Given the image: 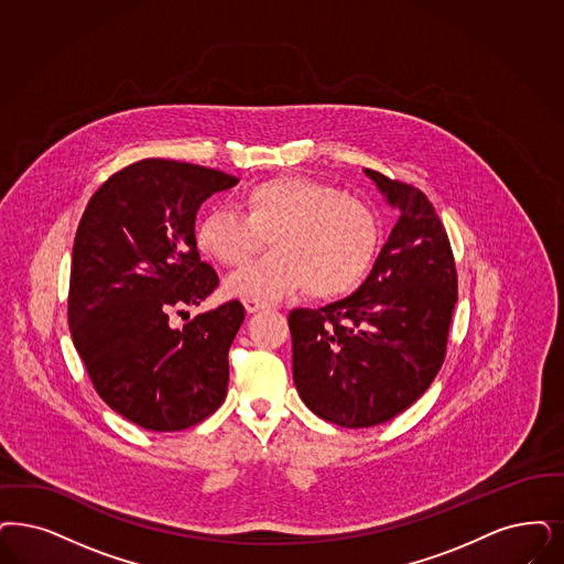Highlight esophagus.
Returning a JSON list of instances; mask_svg holds the SVG:
<instances>
[{
  "label": "esophagus",
  "instance_id": "esophagus-1",
  "mask_svg": "<svg viewBox=\"0 0 564 564\" xmlns=\"http://www.w3.org/2000/svg\"><path fill=\"white\" fill-rule=\"evenodd\" d=\"M242 305H245L247 313L261 312V310H265V307H268V303L257 301V299H245V301H242Z\"/></svg>",
  "mask_w": 564,
  "mask_h": 564
}]
</instances>
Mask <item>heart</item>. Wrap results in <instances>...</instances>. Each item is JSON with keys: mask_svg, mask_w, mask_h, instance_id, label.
<instances>
[{"mask_svg": "<svg viewBox=\"0 0 564 564\" xmlns=\"http://www.w3.org/2000/svg\"><path fill=\"white\" fill-rule=\"evenodd\" d=\"M242 213L207 210L194 230L196 249L224 265H242L270 236L272 252L226 280V292L272 303L303 291L334 301L357 291L382 247L380 217L328 182L282 175L240 194Z\"/></svg>", "mask_w": 564, "mask_h": 564, "instance_id": "heart-1", "label": "heart"}]
</instances>
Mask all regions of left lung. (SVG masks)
I'll use <instances>...</instances> for the list:
<instances>
[{
	"instance_id": "8db88e82",
	"label": "left lung",
	"mask_w": 564,
	"mask_h": 564,
	"mask_svg": "<svg viewBox=\"0 0 564 564\" xmlns=\"http://www.w3.org/2000/svg\"><path fill=\"white\" fill-rule=\"evenodd\" d=\"M399 219L357 291L319 310H292V378L303 403L347 429L408 410L445 359L458 273L424 192L366 169Z\"/></svg>"
}]
</instances>
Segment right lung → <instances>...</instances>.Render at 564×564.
Returning a JSON list of instances; mask_svg holds the SVG:
<instances>
[{"label": "right lung", "mask_w": 564, "mask_h": 564, "mask_svg": "<svg viewBox=\"0 0 564 564\" xmlns=\"http://www.w3.org/2000/svg\"><path fill=\"white\" fill-rule=\"evenodd\" d=\"M236 184L224 171L144 159L108 177L79 221L70 336L98 395L147 431L189 429L228 395L242 303L228 301L184 328H171L169 313L200 305L217 289L194 221L210 194Z\"/></svg>", "instance_id": "add662e5"}]
</instances>
